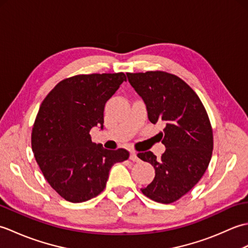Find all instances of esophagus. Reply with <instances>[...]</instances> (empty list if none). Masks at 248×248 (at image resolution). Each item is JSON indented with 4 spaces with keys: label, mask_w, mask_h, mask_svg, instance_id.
<instances>
[{
    "label": "esophagus",
    "mask_w": 248,
    "mask_h": 248,
    "mask_svg": "<svg viewBox=\"0 0 248 248\" xmlns=\"http://www.w3.org/2000/svg\"><path fill=\"white\" fill-rule=\"evenodd\" d=\"M130 160H132L133 162H140V159H139L138 155H136V152H134V151L130 152Z\"/></svg>",
    "instance_id": "obj_1"
}]
</instances>
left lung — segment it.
<instances>
[{"label":"left lung","instance_id":"8db88e82","mask_svg":"<svg viewBox=\"0 0 248 248\" xmlns=\"http://www.w3.org/2000/svg\"><path fill=\"white\" fill-rule=\"evenodd\" d=\"M129 83L146 104L148 119L163 124L160 159L151 151L140 152V160L155 170V177L141 188L147 197L171 203L196 186L207 170L213 150V132L199 97L177 76L164 71L127 73Z\"/></svg>","mask_w":248,"mask_h":248}]
</instances>
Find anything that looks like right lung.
I'll use <instances>...</instances> for the list:
<instances>
[{
	"label": "right lung",
	"mask_w": 248,
	"mask_h": 248,
	"mask_svg": "<svg viewBox=\"0 0 248 248\" xmlns=\"http://www.w3.org/2000/svg\"><path fill=\"white\" fill-rule=\"evenodd\" d=\"M124 73H93L62 80L45 98L31 131V149L46 181L62 198L83 202L101 193L125 149L108 150L92 141L91 130L103 129L104 105Z\"/></svg>",
	"instance_id": "obj_1"
}]
</instances>
